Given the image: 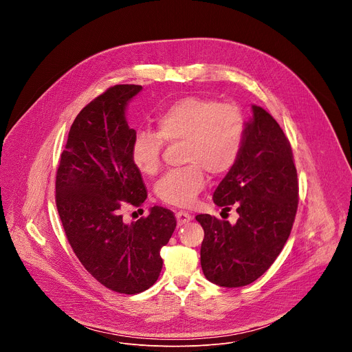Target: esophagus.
Returning <instances> with one entry per match:
<instances>
[{"instance_id":"1","label":"esophagus","mask_w":352,"mask_h":352,"mask_svg":"<svg viewBox=\"0 0 352 352\" xmlns=\"http://www.w3.org/2000/svg\"><path fill=\"white\" fill-rule=\"evenodd\" d=\"M175 217H177V221H178V226H182V224H186V223H189L190 220H192V216L189 214V213H186V212H177V214H175Z\"/></svg>"}]
</instances>
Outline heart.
<instances>
[{"label":"heart","mask_w":352,"mask_h":352,"mask_svg":"<svg viewBox=\"0 0 352 352\" xmlns=\"http://www.w3.org/2000/svg\"><path fill=\"white\" fill-rule=\"evenodd\" d=\"M246 136V118L235 104L214 98L188 96L171 103L156 117V132L139 131L131 156L136 168L156 175L162 168L166 143L184 142L182 160L188 166L166 174L157 184L163 202L190 206L213 175L228 173L239 159Z\"/></svg>","instance_id":"obj_1"}]
</instances>
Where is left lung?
I'll return each instance as SVG.
<instances>
[{"label": "left lung", "instance_id": "left-lung-1", "mask_svg": "<svg viewBox=\"0 0 352 352\" xmlns=\"http://www.w3.org/2000/svg\"><path fill=\"white\" fill-rule=\"evenodd\" d=\"M235 166L219 184L213 202L236 208L235 224L197 214L205 238L200 265L206 278L221 287L258 280L283 250L298 208V177L291 144L277 121L252 106Z\"/></svg>", "mask_w": 352, "mask_h": 352}]
</instances>
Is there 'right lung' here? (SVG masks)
I'll return each mask as SVG.
<instances>
[{"instance_id":"right-lung-1","label":"right lung","mask_w":352,"mask_h":352,"mask_svg":"<svg viewBox=\"0 0 352 352\" xmlns=\"http://www.w3.org/2000/svg\"><path fill=\"white\" fill-rule=\"evenodd\" d=\"M140 90L139 85H116L82 109L56 177L57 210L75 255L100 284L128 295L157 281L160 249L177 226L174 213L162 206L136 221L122 220L124 204L138 208L147 197L131 156L136 131L125 118Z\"/></svg>"}]
</instances>
